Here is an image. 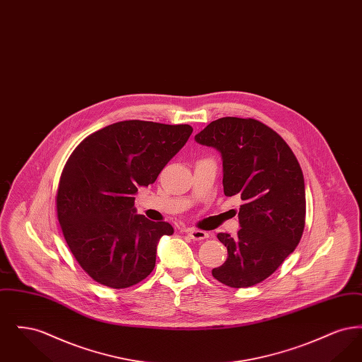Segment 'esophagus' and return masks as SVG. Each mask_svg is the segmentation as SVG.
I'll return each mask as SVG.
<instances>
[{
  "label": "esophagus",
  "mask_w": 362,
  "mask_h": 362,
  "mask_svg": "<svg viewBox=\"0 0 362 362\" xmlns=\"http://www.w3.org/2000/svg\"><path fill=\"white\" fill-rule=\"evenodd\" d=\"M186 233L189 235L192 240H205V239L209 238V233H207V232L201 230V229H195V228H189V229L186 230Z\"/></svg>",
  "instance_id": "esophagus-1"
}]
</instances>
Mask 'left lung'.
Instances as JSON below:
<instances>
[{"label": "left lung", "instance_id": "1", "mask_svg": "<svg viewBox=\"0 0 362 362\" xmlns=\"http://www.w3.org/2000/svg\"><path fill=\"white\" fill-rule=\"evenodd\" d=\"M195 141L220 151L224 194L243 201L238 238L217 235L228 258L211 274L230 288L254 286L272 276L301 240L305 226L301 167L284 138L252 118H220Z\"/></svg>", "mask_w": 362, "mask_h": 362}]
</instances>
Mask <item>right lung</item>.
Returning <instances> with one entry per match:
<instances>
[{
  "label": "right lung",
  "mask_w": 362,
  "mask_h": 362,
  "mask_svg": "<svg viewBox=\"0 0 362 362\" xmlns=\"http://www.w3.org/2000/svg\"><path fill=\"white\" fill-rule=\"evenodd\" d=\"M191 133L189 124L117 122L71 152L58 183L57 217L73 257L96 282L124 289L153 272L157 243L173 228L136 214L134 195L155 183Z\"/></svg>",
  "instance_id": "obj_1"
}]
</instances>
